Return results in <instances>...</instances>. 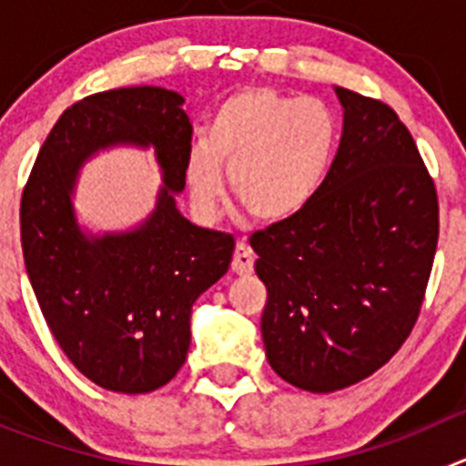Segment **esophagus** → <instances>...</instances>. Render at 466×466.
<instances>
[{"label": "esophagus", "mask_w": 466, "mask_h": 466, "mask_svg": "<svg viewBox=\"0 0 466 466\" xmlns=\"http://www.w3.org/2000/svg\"><path fill=\"white\" fill-rule=\"evenodd\" d=\"M230 268L238 275H249L254 270V252L249 249L247 242H238L236 252H233V261H230Z\"/></svg>", "instance_id": "obj_1"}]
</instances>
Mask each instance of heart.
<instances>
[{"label":"heart","instance_id":"b5f03b06","mask_svg":"<svg viewBox=\"0 0 466 466\" xmlns=\"http://www.w3.org/2000/svg\"><path fill=\"white\" fill-rule=\"evenodd\" d=\"M340 142L339 118L319 97L275 88L228 95L208 123L205 139L188 147L187 184L193 203L212 217L224 193L266 224L299 217L327 184Z\"/></svg>","mask_w":466,"mask_h":466}]
</instances>
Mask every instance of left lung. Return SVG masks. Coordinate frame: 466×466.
Returning <instances> with one entry per match:
<instances>
[{
  "label": "left lung",
  "mask_w": 466,
  "mask_h": 466,
  "mask_svg": "<svg viewBox=\"0 0 466 466\" xmlns=\"http://www.w3.org/2000/svg\"><path fill=\"white\" fill-rule=\"evenodd\" d=\"M343 135L327 184L299 217L252 236L266 357L282 380L336 392L409 339L439 240L425 163L382 102L336 86Z\"/></svg>",
  "instance_id": "obj_1"
}]
</instances>
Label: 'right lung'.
<instances>
[{
    "label": "right lung",
    "mask_w": 466,
    "mask_h": 466,
    "mask_svg": "<svg viewBox=\"0 0 466 466\" xmlns=\"http://www.w3.org/2000/svg\"><path fill=\"white\" fill-rule=\"evenodd\" d=\"M184 97L158 86L90 95L57 118L20 203V240L48 329L95 385L123 394L167 385L191 345V308L228 270L233 238L179 212L191 121ZM114 146L154 148L157 205L142 225L93 234L73 193L83 166Z\"/></svg>",
    "instance_id": "1"
}]
</instances>
